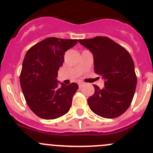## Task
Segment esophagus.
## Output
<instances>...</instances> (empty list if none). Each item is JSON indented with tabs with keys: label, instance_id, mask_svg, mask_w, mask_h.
<instances>
[{
	"label": "esophagus",
	"instance_id": "obj_1",
	"mask_svg": "<svg viewBox=\"0 0 153 153\" xmlns=\"http://www.w3.org/2000/svg\"><path fill=\"white\" fill-rule=\"evenodd\" d=\"M78 86H79V88H80V89H81V88L83 86H84V83H82V82H80L79 84H78Z\"/></svg>",
	"mask_w": 153,
	"mask_h": 153
}]
</instances>
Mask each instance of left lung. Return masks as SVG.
I'll use <instances>...</instances> for the list:
<instances>
[{
  "mask_svg": "<svg viewBox=\"0 0 153 153\" xmlns=\"http://www.w3.org/2000/svg\"><path fill=\"white\" fill-rule=\"evenodd\" d=\"M78 42L93 54L95 72L104 79L100 89L87 99L91 110L105 118H115L129 107L135 94L137 77L133 60L125 48L107 37L80 39Z\"/></svg>",
  "mask_w": 153,
  "mask_h": 153,
  "instance_id": "left-lung-1",
  "label": "left lung"
}]
</instances>
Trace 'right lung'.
Returning a JSON list of instances; mask_svg holds the SVG:
<instances>
[{
	"mask_svg": "<svg viewBox=\"0 0 153 153\" xmlns=\"http://www.w3.org/2000/svg\"><path fill=\"white\" fill-rule=\"evenodd\" d=\"M77 39L48 38L27 51L20 83L27 105L43 119H55L67 113L78 89L76 83L58 86L56 78L64 54L76 45Z\"/></svg>",
	"mask_w": 153,
	"mask_h": 153,
	"instance_id": "right-lung-1",
	"label": "right lung"
}]
</instances>
